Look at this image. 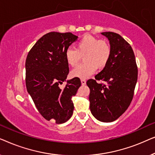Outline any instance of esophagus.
<instances>
[{
  "instance_id": "obj_1",
  "label": "esophagus",
  "mask_w": 155,
  "mask_h": 155,
  "mask_svg": "<svg viewBox=\"0 0 155 155\" xmlns=\"http://www.w3.org/2000/svg\"><path fill=\"white\" fill-rule=\"evenodd\" d=\"M81 84H82V85H84V84H86V80H84V79H82L81 80Z\"/></svg>"
}]
</instances>
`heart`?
Masks as SVG:
<instances>
[{"mask_svg": "<svg viewBox=\"0 0 155 155\" xmlns=\"http://www.w3.org/2000/svg\"><path fill=\"white\" fill-rule=\"evenodd\" d=\"M111 49L104 40H99L92 35H85L76 44V49L68 48L65 58L70 66L74 67L83 56L84 62L71 71V76L85 79L92 75L97 68L102 69L107 65Z\"/></svg>", "mask_w": 155, "mask_h": 155, "instance_id": "heart-1", "label": "heart"}]
</instances>
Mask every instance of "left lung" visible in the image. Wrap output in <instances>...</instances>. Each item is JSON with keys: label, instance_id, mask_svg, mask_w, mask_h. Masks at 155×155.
Wrapping results in <instances>:
<instances>
[{"label": "left lung", "instance_id": "obj_1", "mask_svg": "<svg viewBox=\"0 0 155 155\" xmlns=\"http://www.w3.org/2000/svg\"><path fill=\"white\" fill-rule=\"evenodd\" d=\"M109 41L111 57L107 65L95 76L97 83L89 80L91 113L101 122H112L120 117L130 105L137 80V68L133 48L118 34L101 32Z\"/></svg>", "mask_w": 155, "mask_h": 155}]
</instances>
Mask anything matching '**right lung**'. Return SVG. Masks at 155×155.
Segmentation results:
<instances>
[{
	"mask_svg": "<svg viewBox=\"0 0 155 155\" xmlns=\"http://www.w3.org/2000/svg\"><path fill=\"white\" fill-rule=\"evenodd\" d=\"M78 38L71 32L47 33L36 42L25 62L27 92L41 116L57 124L73 115L72 97L81 86L78 78L66 80L69 68L65 52ZM64 81L67 85L61 89L59 84Z\"/></svg>",
	"mask_w": 155,
	"mask_h": 155,
	"instance_id": "1",
	"label": "right lung"
}]
</instances>
